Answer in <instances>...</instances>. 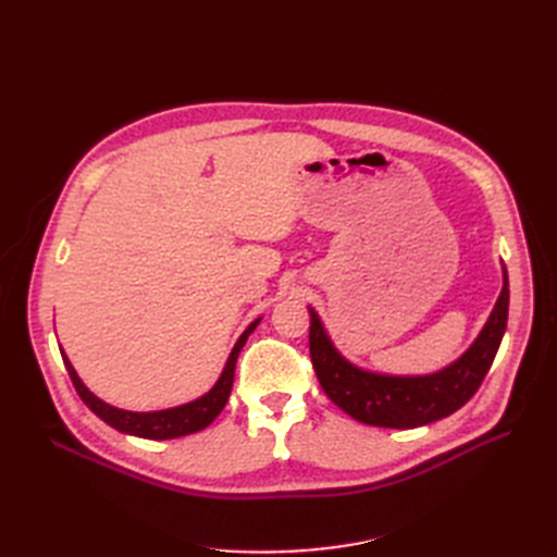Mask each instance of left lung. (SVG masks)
Listing matches in <instances>:
<instances>
[{"instance_id":"1","label":"left lung","mask_w":557,"mask_h":557,"mask_svg":"<svg viewBox=\"0 0 557 557\" xmlns=\"http://www.w3.org/2000/svg\"><path fill=\"white\" fill-rule=\"evenodd\" d=\"M309 313L311 362L325 395L360 423L409 430L450 416L479 391L507 330L509 276L504 269L502 295L479 339L460 360L428 376H385L358 369L332 346L318 313L313 309Z\"/></svg>"}]
</instances>
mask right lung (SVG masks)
I'll use <instances>...</instances> for the list:
<instances>
[{"mask_svg":"<svg viewBox=\"0 0 557 557\" xmlns=\"http://www.w3.org/2000/svg\"><path fill=\"white\" fill-rule=\"evenodd\" d=\"M260 318L256 320V323H250L246 327V332L239 336L237 346L232 348L230 352V360L223 369L221 379H218V383L211 387V391L199 397L190 404H183V407H174V409H164V411H148V413H137V411H123V409H115L111 407V404L102 401L99 397H95L86 385H83V381L78 379V374L74 372L72 362L66 360V356L62 352V360H64V367L66 372H70V379L76 387L78 397L86 401V407L104 420L107 425L115 428L117 432H125V434H134V436H141V440H176V436H185V434H193V432H199L205 430L207 425H211L215 416L223 411L225 401L232 393V383H234V367H237V358L239 352L246 344V339L250 336V332L258 327Z\"/></svg>","mask_w":557,"mask_h":557,"instance_id":"add662e5","label":"right lung"}]
</instances>
